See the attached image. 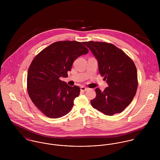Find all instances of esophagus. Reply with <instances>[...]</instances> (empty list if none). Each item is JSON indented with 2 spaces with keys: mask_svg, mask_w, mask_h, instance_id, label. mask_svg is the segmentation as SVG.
Wrapping results in <instances>:
<instances>
[{
  "mask_svg": "<svg viewBox=\"0 0 160 160\" xmlns=\"http://www.w3.org/2000/svg\"><path fill=\"white\" fill-rule=\"evenodd\" d=\"M88 90V88H85L84 86H81V91H86Z\"/></svg>",
  "mask_w": 160,
  "mask_h": 160,
  "instance_id": "1",
  "label": "esophagus"
}]
</instances>
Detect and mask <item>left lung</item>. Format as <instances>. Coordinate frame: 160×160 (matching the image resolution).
Segmentation results:
<instances>
[{
    "label": "left lung",
    "mask_w": 160,
    "mask_h": 160,
    "mask_svg": "<svg viewBox=\"0 0 160 160\" xmlns=\"http://www.w3.org/2000/svg\"><path fill=\"white\" fill-rule=\"evenodd\" d=\"M97 58L99 73L108 87L103 91L97 88L92 106L104 114L121 113L133 100L138 86L137 68L122 50L103 42H84Z\"/></svg>",
    "instance_id": "left-lung-1"
}]
</instances>
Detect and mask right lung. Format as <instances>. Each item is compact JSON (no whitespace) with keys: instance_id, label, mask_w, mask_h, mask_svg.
Returning <instances> with one entry per match:
<instances>
[{"instance_id":"add662e5","label":"right lung","mask_w":160,"mask_h":160,"mask_svg":"<svg viewBox=\"0 0 160 160\" xmlns=\"http://www.w3.org/2000/svg\"><path fill=\"white\" fill-rule=\"evenodd\" d=\"M78 41H58L42 50L32 61L28 71L27 90L37 108L50 118L68 114L80 88L60 79L68 77L74 61L89 50Z\"/></svg>"}]
</instances>
